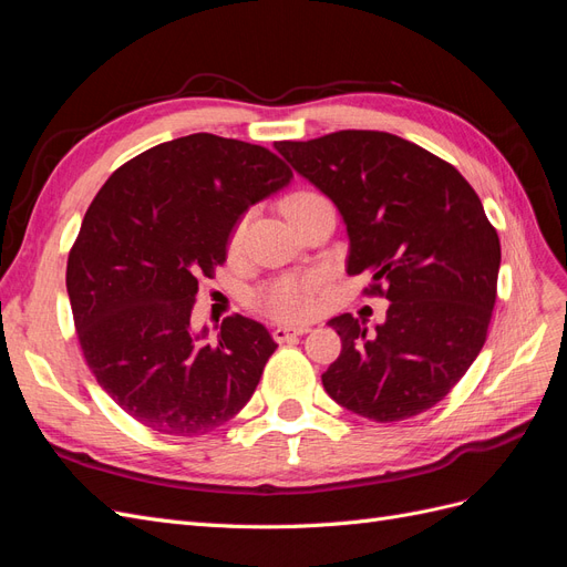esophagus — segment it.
Returning a JSON list of instances; mask_svg holds the SVG:
<instances>
[{
  "mask_svg": "<svg viewBox=\"0 0 567 567\" xmlns=\"http://www.w3.org/2000/svg\"><path fill=\"white\" fill-rule=\"evenodd\" d=\"M307 331H310V326H305V323L302 326H277V329L271 331V336L277 342H288L298 336H305Z\"/></svg>",
  "mask_w": 567,
  "mask_h": 567,
  "instance_id": "obj_1",
  "label": "esophagus"
}]
</instances>
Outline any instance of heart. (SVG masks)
Wrapping results in <instances>:
<instances>
[{"mask_svg":"<svg viewBox=\"0 0 567 567\" xmlns=\"http://www.w3.org/2000/svg\"><path fill=\"white\" fill-rule=\"evenodd\" d=\"M315 198L319 196L312 192H298L284 203V210L288 215L290 210H296L300 205L310 203ZM238 241H241V227H238L234 234V246ZM319 284H321L319 274H288V277L274 279L257 290L252 296V305L271 319L296 321L312 312L315 290L319 288Z\"/></svg>","mask_w":567,"mask_h":567,"instance_id":"obj_1","label":"heart"}]
</instances>
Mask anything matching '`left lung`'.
<instances>
[{
    "mask_svg": "<svg viewBox=\"0 0 567 567\" xmlns=\"http://www.w3.org/2000/svg\"><path fill=\"white\" fill-rule=\"evenodd\" d=\"M329 196L348 227V274H371L390 300L385 321H329L342 350L321 373L326 392L371 421L435 406L475 362L496 300L502 246L458 169L402 136L340 130L274 144Z\"/></svg>",
    "mask_w": 567,
    "mask_h": 567,
    "instance_id": "1",
    "label": "left lung"
}]
</instances>
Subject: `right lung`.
Returning <instances> with one entry per match:
<instances>
[{
    "label": "right lung",
    "instance_id": "right-lung-1",
    "mask_svg": "<svg viewBox=\"0 0 567 567\" xmlns=\"http://www.w3.org/2000/svg\"><path fill=\"white\" fill-rule=\"evenodd\" d=\"M290 179L271 151L198 132L117 167L84 213L65 269L80 348L109 398L151 431L205 435L252 398L277 342L241 315L208 342L192 310L236 221Z\"/></svg>",
    "mask_w": 567,
    "mask_h": 567
}]
</instances>
